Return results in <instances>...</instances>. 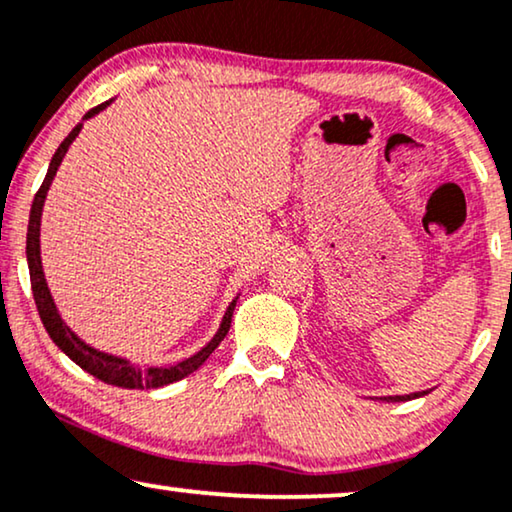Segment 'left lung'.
Masks as SVG:
<instances>
[{"instance_id": "obj_1", "label": "left lung", "mask_w": 512, "mask_h": 512, "mask_svg": "<svg viewBox=\"0 0 512 512\" xmlns=\"http://www.w3.org/2000/svg\"><path fill=\"white\" fill-rule=\"evenodd\" d=\"M428 391H419V393H410V395H386V398H379L384 400V403H405V400H412V398H421V395H426Z\"/></svg>"}]
</instances>
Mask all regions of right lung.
Masks as SVG:
<instances>
[{"label":"right lung","instance_id":"obj_1","mask_svg":"<svg viewBox=\"0 0 512 512\" xmlns=\"http://www.w3.org/2000/svg\"><path fill=\"white\" fill-rule=\"evenodd\" d=\"M112 102H114V98L102 102V105H98V107H93L91 112H86L84 119H81L79 124L72 128L70 135H67L63 142H60L56 154H53L42 187H39V192H37V196H34L32 208H30V222H27V248H25L27 267H30L32 295H34V304H37L39 318H42V323L46 327V332H49V337L53 339V344H56L67 358L74 360V363H77L81 370L93 374L95 379L105 381V384L121 386V388H159V386L173 384V381L185 379L187 374L199 370V367L206 363L210 353H213L217 346H220L224 337H227L229 325H231V313H234V306H236L238 297L231 299L227 311H224L222 323H220V327H217L215 337L210 339V342L203 346L201 351H196L192 358L180 360V363H175L170 367H140V365L131 363L128 358L112 356V353L93 349L91 344H86L84 339H79L77 335H74L72 327L67 325L63 318H60V311H58L56 302H53L49 283H46V276H44V269H42V238H39V236H42L44 201H46V194H49V189H51L53 177H56L60 163H63L65 154H67V149H70L72 142L77 140L79 131L84 128V121L93 119L95 114H100L102 109H107L109 105H112Z\"/></svg>","mask_w":512,"mask_h":512}]
</instances>
